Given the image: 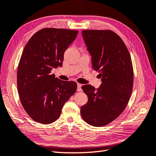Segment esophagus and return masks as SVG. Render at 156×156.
Returning a JSON list of instances; mask_svg holds the SVG:
<instances>
[{
  "label": "esophagus",
  "mask_w": 156,
  "mask_h": 156,
  "mask_svg": "<svg viewBox=\"0 0 156 156\" xmlns=\"http://www.w3.org/2000/svg\"><path fill=\"white\" fill-rule=\"evenodd\" d=\"M81 87H82V84H80V83H78V84H77V90H78V91H81V90H82Z\"/></svg>",
  "instance_id": "1"
}]
</instances>
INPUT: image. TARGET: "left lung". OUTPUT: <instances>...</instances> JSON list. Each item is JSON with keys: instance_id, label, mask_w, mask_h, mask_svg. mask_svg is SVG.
Returning a JSON list of instances; mask_svg holds the SVG:
<instances>
[{"instance_id": "1", "label": "left lung", "mask_w": 156, "mask_h": 156, "mask_svg": "<svg viewBox=\"0 0 156 156\" xmlns=\"http://www.w3.org/2000/svg\"><path fill=\"white\" fill-rule=\"evenodd\" d=\"M82 34L102 83L98 88L82 87L88 102L81 107V115L91 126H103L115 120L129 101L134 80L132 61L126 44L112 30H85Z\"/></svg>"}]
</instances>
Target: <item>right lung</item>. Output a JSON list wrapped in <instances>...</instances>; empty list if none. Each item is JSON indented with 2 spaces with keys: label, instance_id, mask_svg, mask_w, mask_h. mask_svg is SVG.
<instances>
[{
  "label": "right lung",
  "instance_id": "right-lung-1",
  "mask_svg": "<svg viewBox=\"0 0 156 156\" xmlns=\"http://www.w3.org/2000/svg\"><path fill=\"white\" fill-rule=\"evenodd\" d=\"M78 33L46 27L36 32L25 46L17 68V90L23 109L37 122H54L77 89L76 82L61 80L51 71L62 66L64 52Z\"/></svg>",
  "mask_w": 156,
  "mask_h": 156
}]
</instances>
